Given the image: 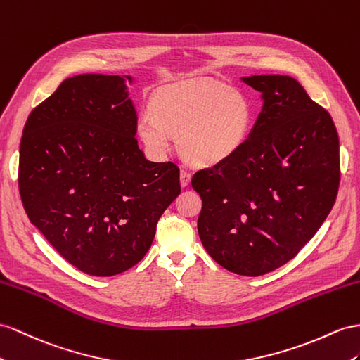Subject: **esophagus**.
Returning <instances> with one entry per match:
<instances>
[{
	"label": "esophagus",
	"instance_id": "1",
	"mask_svg": "<svg viewBox=\"0 0 360 360\" xmlns=\"http://www.w3.org/2000/svg\"><path fill=\"white\" fill-rule=\"evenodd\" d=\"M179 181H181V186L182 187H187L188 184H190V181H191V174L187 170H181Z\"/></svg>",
	"mask_w": 360,
	"mask_h": 360
}]
</instances>
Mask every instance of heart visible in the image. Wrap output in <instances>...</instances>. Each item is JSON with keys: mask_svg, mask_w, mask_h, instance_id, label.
Wrapping results in <instances>:
<instances>
[{"mask_svg": "<svg viewBox=\"0 0 360 360\" xmlns=\"http://www.w3.org/2000/svg\"><path fill=\"white\" fill-rule=\"evenodd\" d=\"M152 112L136 120V134L156 158L173 147V136L187 158L214 165L233 156L245 143L251 108L240 92L216 82L184 80L161 88L152 98Z\"/></svg>", "mask_w": 360, "mask_h": 360, "instance_id": "1", "label": "heart"}]
</instances>
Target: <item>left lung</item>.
<instances>
[{
    "instance_id": "8db88e82",
    "label": "left lung",
    "mask_w": 360,
    "mask_h": 360,
    "mask_svg": "<svg viewBox=\"0 0 360 360\" xmlns=\"http://www.w3.org/2000/svg\"><path fill=\"white\" fill-rule=\"evenodd\" d=\"M262 94V112L233 156L195 173L202 198L198 231L211 259L229 272L278 269L316 234L339 188L333 120L297 80L242 77Z\"/></svg>"
}]
</instances>
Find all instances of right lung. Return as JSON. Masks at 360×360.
I'll return each instance as SVG.
<instances>
[{"label":"right lung","mask_w":360,"mask_h":360,"mask_svg":"<svg viewBox=\"0 0 360 360\" xmlns=\"http://www.w3.org/2000/svg\"><path fill=\"white\" fill-rule=\"evenodd\" d=\"M132 76L79 75L36 106L22 131L20 195L30 222L82 272L131 269L181 193L179 169L136 141Z\"/></svg>","instance_id":"obj_1"}]
</instances>
